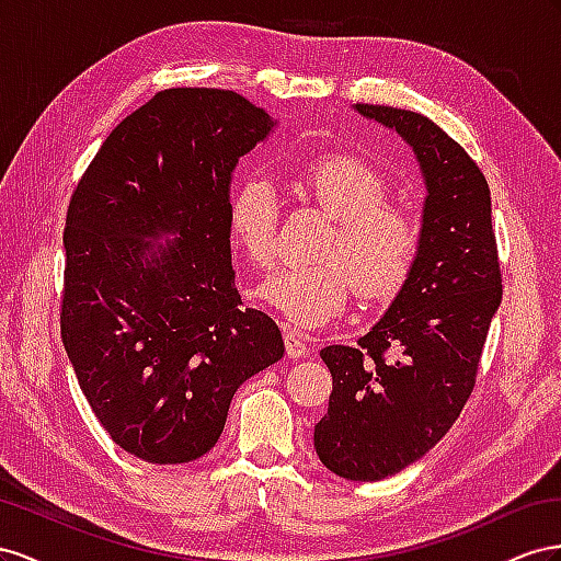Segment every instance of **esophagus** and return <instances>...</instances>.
I'll return each instance as SVG.
<instances>
[{"label": "esophagus", "mask_w": 561, "mask_h": 561, "mask_svg": "<svg viewBox=\"0 0 561 561\" xmlns=\"http://www.w3.org/2000/svg\"><path fill=\"white\" fill-rule=\"evenodd\" d=\"M284 345H286V355L291 359H300L308 355V343L296 331H284Z\"/></svg>", "instance_id": "1"}]
</instances>
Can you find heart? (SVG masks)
Segmentation results:
<instances>
[{"instance_id": "obj_1", "label": "heart", "mask_w": 561, "mask_h": 561, "mask_svg": "<svg viewBox=\"0 0 561 561\" xmlns=\"http://www.w3.org/2000/svg\"><path fill=\"white\" fill-rule=\"evenodd\" d=\"M296 185L333 218L317 255L267 277L259 296L296 329H317L339 317L352 291L362 300H388L402 291L423 247V222L392 202L390 179L369 159L352 152L314 154L296 169ZM234 247L255 267L279 253V197L263 175H247L228 209Z\"/></svg>"}]
</instances>
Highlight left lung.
Returning a JSON list of instances; mask_svg holds the SVG:
<instances>
[{
    "label": "left lung",
    "mask_w": 561,
    "mask_h": 561,
    "mask_svg": "<svg viewBox=\"0 0 561 561\" xmlns=\"http://www.w3.org/2000/svg\"><path fill=\"white\" fill-rule=\"evenodd\" d=\"M355 107L409 142L427 185L409 282L357 345L319 352L333 390L314 425L317 456L352 482H380L423 458L466 407L503 277L491 192L474 159L419 112Z\"/></svg>",
    "instance_id": "obj_1"
}]
</instances>
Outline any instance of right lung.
Returning a JSON list of instances; mask_svg holds the SVG:
<instances>
[{
	"label": "right lung",
	"mask_w": 561,
	"mask_h": 561,
	"mask_svg": "<svg viewBox=\"0 0 561 561\" xmlns=\"http://www.w3.org/2000/svg\"><path fill=\"white\" fill-rule=\"evenodd\" d=\"M272 126L234 91L164 89L70 197L60 339L112 442L154 466L211 451L237 388L284 355L277 324L242 308L228 230L232 169Z\"/></svg>",
	"instance_id": "right-lung-1"
}]
</instances>
